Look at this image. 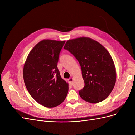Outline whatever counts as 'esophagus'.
<instances>
[{
    "label": "esophagus",
    "mask_w": 135,
    "mask_h": 135,
    "mask_svg": "<svg viewBox=\"0 0 135 135\" xmlns=\"http://www.w3.org/2000/svg\"><path fill=\"white\" fill-rule=\"evenodd\" d=\"M68 81H69V83H71V84H73V79L72 78H69V79H68Z\"/></svg>",
    "instance_id": "obj_1"
}]
</instances>
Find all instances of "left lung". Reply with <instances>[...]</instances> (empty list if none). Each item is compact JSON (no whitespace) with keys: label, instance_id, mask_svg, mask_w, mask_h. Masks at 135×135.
I'll list each match as a JSON object with an SVG mask.
<instances>
[{"label":"left lung","instance_id":"1","mask_svg":"<svg viewBox=\"0 0 135 135\" xmlns=\"http://www.w3.org/2000/svg\"><path fill=\"white\" fill-rule=\"evenodd\" d=\"M78 61L84 87L79 91L81 99L90 103L104 100L113 91L116 81L115 67L103 46L89 38L69 40L64 46Z\"/></svg>","mask_w":135,"mask_h":135}]
</instances>
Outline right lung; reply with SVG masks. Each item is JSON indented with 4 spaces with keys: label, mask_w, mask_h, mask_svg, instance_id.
<instances>
[{
    "label": "right lung",
    "mask_w": 135,
    "mask_h": 135,
    "mask_svg": "<svg viewBox=\"0 0 135 135\" xmlns=\"http://www.w3.org/2000/svg\"><path fill=\"white\" fill-rule=\"evenodd\" d=\"M65 41L44 39L36 44L24 64L25 86L33 99L47 108L61 104L66 97L69 84L57 68L60 53Z\"/></svg>",
    "instance_id": "right-lung-1"
}]
</instances>
